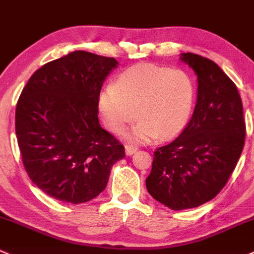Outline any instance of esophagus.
<instances>
[{
    "label": "esophagus",
    "mask_w": 254,
    "mask_h": 254,
    "mask_svg": "<svg viewBox=\"0 0 254 254\" xmlns=\"http://www.w3.org/2000/svg\"><path fill=\"white\" fill-rule=\"evenodd\" d=\"M125 151H126V155H132L137 151V146L133 144H126L125 146Z\"/></svg>",
    "instance_id": "1"
}]
</instances>
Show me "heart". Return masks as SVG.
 <instances>
[{"label": "heart", "mask_w": 254, "mask_h": 254, "mask_svg": "<svg viewBox=\"0 0 254 254\" xmlns=\"http://www.w3.org/2000/svg\"><path fill=\"white\" fill-rule=\"evenodd\" d=\"M195 89L192 78L181 69L155 64H137L119 75L103 90L99 110L105 126L121 132L137 117L128 137L139 143L179 134L190 121Z\"/></svg>", "instance_id": "heart-1"}]
</instances>
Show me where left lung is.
I'll list each match as a JSON object with an SVG mask.
<instances>
[{
	"label": "left lung",
	"instance_id": "8db88e82",
	"mask_svg": "<svg viewBox=\"0 0 254 254\" xmlns=\"http://www.w3.org/2000/svg\"><path fill=\"white\" fill-rule=\"evenodd\" d=\"M197 74V104L181 134L154 153L145 185L172 210L195 208L226 185L245 145L246 124L235 83L211 60L181 54Z\"/></svg>",
	"mask_w": 254,
	"mask_h": 254
}]
</instances>
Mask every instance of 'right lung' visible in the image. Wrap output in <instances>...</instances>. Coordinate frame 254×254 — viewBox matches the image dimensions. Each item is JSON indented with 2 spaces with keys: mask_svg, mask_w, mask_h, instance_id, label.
Instances as JSON below:
<instances>
[{
  "mask_svg": "<svg viewBox=\"0 0 254 254\" xmlns=\"http://www.w3.org/2000/svg\"><path fill=\"white\" fill-rule=\"evenodd\" d=\"M119 62L73 51L35 70L15 109V134L28 176L43 192L79 204L98 197L125 146L99 124L104 80Z\"/></svg>",
  "mask_w": 254,
  "mask_h": 254,
  "instance_id": "add662e5",
  "label": "right lung"
}]
</instances>
